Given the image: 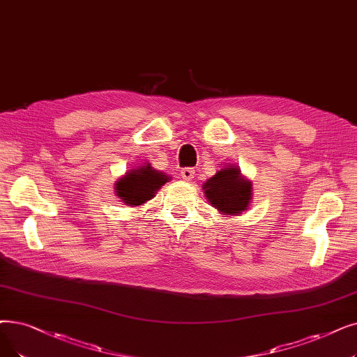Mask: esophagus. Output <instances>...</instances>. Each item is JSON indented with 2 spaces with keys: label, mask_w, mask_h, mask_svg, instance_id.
<instances>
[{
  "label": "esophagus",
  "mask_w": 357,
  "mask_h": 357,
  "mask_svg": "<svg viewBox=\"0 0 357 357\" xmlns=\"http://www.w3.org/2000/svg\"><path fill=\"white\" fill-rule=\"evenodd\" d=\"M195 175V170L192 167H183L181 170V176L185 179V181H191Z\"/></svg>",
  "instance_id": "1"
}]
</instances>
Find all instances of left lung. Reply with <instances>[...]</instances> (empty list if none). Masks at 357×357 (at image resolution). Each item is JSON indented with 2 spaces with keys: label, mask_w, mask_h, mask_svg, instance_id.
Returning a JSON list of instances; mask_svg holds the SVG:
<instances>
[{
  "label": "left lung",
  "mask_w": 357,
  "mask_h": 357,
  "mask_svg": "<svg viewBox=\"0 0 357 357\" xmlns=\"http://www.w3.org/2000/svg\"><path fill=\"white\" fill-rule=\"evenodd\" d=\"M210 204L227 215H238L248 210L252 199V183L241 175L238 166L220 169L203 185Z\"/></svg>",
  "instance_id": "1"
}]
</instances>
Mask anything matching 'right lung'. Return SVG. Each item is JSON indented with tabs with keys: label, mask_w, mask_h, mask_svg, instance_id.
<instances>
[{
	"label": "right lung",
	"mask_w": 357,
	"mask_h": 357,
	"mask_svg": "<svg viewBox=\"0 0 357 357\" xmlns=\"http://www.w3.org/2000/svg\"><path fill=\"white\" fill-rule=\"evenodd\" d=\"M169 181L170 176L153 169L150 163H146L144 166L128 170L126 175L118 179L115 183V192L127 206L137 207L151 199L156 191Z\"/></svg>",
	"instance_id": "obj_1"
}]
</instances>
